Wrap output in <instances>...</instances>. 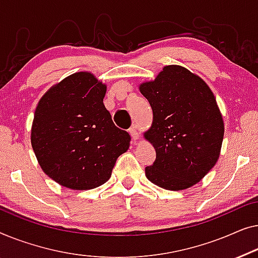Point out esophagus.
<instances>
[{
	"instance_id": "34e87169",
	"label": "esophagus",
	"mask_w": 258,
	"mask_h": 258,
	"mask_svg": "<svg viewBox=\"0 0 258 258\" xmlns=\"http://www.w3.org/2000/svg\"><path fill=\"white\" fill-rule=\"evenodd\" d=\"M128 133L131 134V137H132V139L134 141H137L138 139H139V133H138L136 126H132V127L128 130Z\"/></svg>"
}]
</instances>
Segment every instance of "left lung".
<instances>
[{
	"label": "left lung",
	"mask_w": 258,
	"mask_h": 258,
	"mask_svg": "<svg viewBox=\"0 0 258 258\" xmlns=\"http://www.w3.org/2000/svg\"><path fill=\"white\" fill-rule=\"evenodd\" d=\"M139 90L153 111L145 139L157 158L146 177L167 190L187 189L205 177L219 160L224 125L212 90L199 76L168 65Z\"/></svg>",
	"instance_id": "8db88e82"
}]
</instances>
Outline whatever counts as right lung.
Here are the masks:
<instances>
[{
    "mask_svg": "<svg viewBox=\"0 0 258 258\" xmlns=\"http://www.w3.org/2000/svg\"><path fill=\"white\" fill-rule=\"evenodd\" d=\"M106 85L91 72H76L38 101L31 146L46 175L75 190L99 187L110 179L131 137L112 121L103 103Z\"/></svg>",
    "mask_w": 258,
    "mask_h": 258,
    "instance_id": "1",
    "label": "right lung"
}]
</instances>
